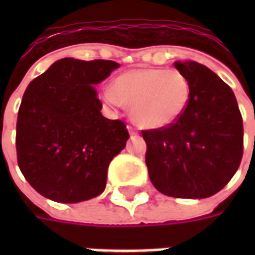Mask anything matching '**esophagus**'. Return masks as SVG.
Segmentation results:
<instances>
[{
    "label": "esophagus",
    "instance_id": "34e87169",
    "mask_svg": "<svg viewBox=\"0 0 255 255\" xmlns=\"http://www.w3.org/2000/svg\"><path fill=\"white\" fill-rule=\"evenodd\" d=\"M128 129H129V133H131L132 136L137 135V129H136V128L131 127V126H128Z\"/></svg>",
    "mask_w": 255,
    "mask_h": 255
}]
</instances>
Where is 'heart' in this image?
Listing matches in <instances>:
<instances>
[{
    "mask_svg": "<svg viewBox=\"0 0 255 255\" xmlns=\"http://www.w3.org/2000/svg\"><path fill=\"white\" fill-rule=\"evenodd\" d=\"M104 96L114 106H131L132 116L141 127L164 128L185 112L190 83L177 70L137 69L116 78Z\"/></svg>",
    "mask_w": 255,
    "mask_h": 255,
    "instance_id": "heart-1",
    "label": "heart"
}]
</instances>
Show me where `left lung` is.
Listing matches in <instances>:
<instances>
[{"mask_svg":"<svg viewBox=\"0 0 255 255\" xmlns=\"http://www.w3.org/2000/svg\"><path fill=\"white\" fill-rule=\"evenodd\" d=\"M188 78L190 100L168 127L145 129V163L152 184L165 196L205 198L232 180L244 153V123L233 91L206 66L174 62Z\"/></svg>","mask_w":255,"mask_h":255,"instance_id":"1","label":"left lung"}]
</instances>
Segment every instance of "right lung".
Returning <instances> with one entry per match:
<instances>
[{"label":"right lung","instance_id":"1","mask_svg":"<svg viewBox=\"0 0 255 255\" xmlns=\"http://www.w3.org/2000/svg\"><path fill=\"white\" fill-rule=\"evenodd\" d=\"M118 67L114 61L63 58L26 88L17 118V161L43 197L74 204L106 188L108 165L129 133L123 120L100 114L92 86Z\"/></svg>","mask_w":255,"mask_h":255}]
</instances>
